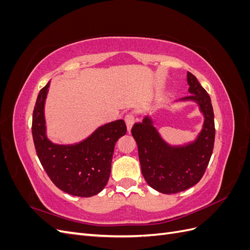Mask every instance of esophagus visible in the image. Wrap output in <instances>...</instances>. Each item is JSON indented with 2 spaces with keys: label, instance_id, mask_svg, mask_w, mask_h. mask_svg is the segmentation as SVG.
<instances>
[{
  "label": "esophagus",
  "instance_id": "34e87169",
  "mask_svg": "<svg viewBox=\"0 0 250 250\" xmlns=\"http://www.w3.org/2000/svg\"><path fill=\"white\" fill-rule=\"evenodd\" d=\"M124 120H125V122H126L127 130H128V132H130V131H131V128H132L133 124H134V117H133V115H131V113H129V115H127V116L125 117Z\"/></svg>",
  "mask_w": 250,
  "mask_h": 250
}]
</instances>
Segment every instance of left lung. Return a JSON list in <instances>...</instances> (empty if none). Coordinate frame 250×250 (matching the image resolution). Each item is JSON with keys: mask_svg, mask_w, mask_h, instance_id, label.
I'll return each mask as SVG.
<instances>
[{"mask_svg": "<svg viewBox=\"0 0 250 250\" xmlns=\"http://www.w3.org/2000/svg\"><path fill=\"white\" fill-rule=\"evenodd\" d=\"M187 81L191 95L177 102H195L203 115L200 132L193 141L171 145L165 141L150 115L131 129L138 144L143 176L147 184L163 194H175L195 186L203 176L213 153L215 141L214 111L210 98L193 74Z\"/></svg>", "mask_w": 250, "mask_h": 250, "instance_id": "1", "label": "left lung"}]
</instances>
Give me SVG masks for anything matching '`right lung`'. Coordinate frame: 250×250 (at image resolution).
<instances>
[{"label": "right lung", "instance_id": "obj_1", "mask_svg": "<svg viewBox=\"0 0 250 250\" xmlns=\"http://www.w3.org/2000/svg\"><path fill=\"white\" fill-rule=\"evenodd\" d=\"M51 81L37 96L32 119V135L41 164L60 190L78 197H90L106 186L117 141L125 135L123 120L99 126L78 143L62 145L47 135L44 104Z\"/></svg>", "mask_w": 250, "mask_h": 250}]
</instances>
